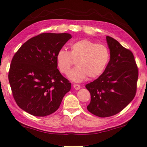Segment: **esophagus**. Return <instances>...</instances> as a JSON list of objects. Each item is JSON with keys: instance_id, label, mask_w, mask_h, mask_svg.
I'll list each match as a JSON object with an SVG mask.
<instances>
[{"instance_id": "obj_1", "label": "esophagus", "mask_w": 147, "mask_h": 147, "mask_svg": "<svg viewBox=\"0 0 147 147\" xmlns=\"http://www.w3.org/2000/svg\"><path fill=\"white\" fill-rule=\"evenodd\" d=\"M73 88L75 89H76V90H78V89H80V86L79 84H74Z\"/></svg>"}]
</instances>
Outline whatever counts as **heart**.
<instances>
[{"instance_id":"heart-1","label":"heart","mask_w":147,"mask_h":147,"mask_svg":"<svg viewBox=\"0 0 147 147\" xmlns=\"http://www.w3.org/2000/svg\"><path fill=\"white\" fill-rule=\"evenodd\" d=\"M56 63L59 71L67 74L74 60L76 67L69 74L72 81L80 82L87 76L96 78L105 70L109 59L108 49L102 44H97L88 39H82L72 43L70 51L61 49L57 53Z\"/></svg>"}]
</instances>
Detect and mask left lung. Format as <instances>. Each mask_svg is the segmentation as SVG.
Instances as JSON below:
<instances>
[{"label": "left lung", "instance_id": "1", "mask_svg": "<svg viewBox=\"0 0 147 147\" xmlns=\"http://www.w3.org/2000/svg\"><path fill=\"white\" fill-rule=\"evenodd\" d=\"M110 59L104 73L86 84L91 94L87 109L93 115L107 117L127 106L136 93L138 69L131 52L115 39L106 36Z\"/></svg>", "mask_w": 147, "mask_h": 147}]
</instances>
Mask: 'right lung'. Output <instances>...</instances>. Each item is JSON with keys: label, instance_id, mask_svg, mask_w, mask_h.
I'll list each match as a JSON object with an SVG mask.
<instances>
[{"label": "right lung", "instance_id": "add662e5", "mask_svg": "<svg viewBox=\"0 0 147 147\" xmlns=\"http://www.w3.org/2000/svg\"><path fill=\"white\" fill-rule=\"evenodd\" d=\"M72 38L70 34L43 33L28 39L15 54L8 79L20 108L37 117L59 108L71 84L58 69V52Z\"/></svg>", "mask_w": 147, "mask_h": 147}]
</instances>
